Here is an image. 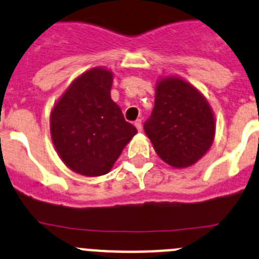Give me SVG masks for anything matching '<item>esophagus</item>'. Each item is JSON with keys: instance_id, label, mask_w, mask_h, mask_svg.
Here are the masks:
<instances>
[{"instance_id": "1", "label": "esophagus", "mask_w": 259, "mask_h": 259, "mask_svg": "<svg viewBox=\"0 0 259 259\" xmlns=\"http://www.w3.org/2000/svg\"><path fill=\"white\" fill-rule=\"evenodd\" d=\"M134 125H135V127H137V130H138V132H142V127H143V126H142V120H141V118L135 121Z\"/></svg>"}]
</instances>
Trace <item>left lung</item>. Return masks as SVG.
Returning <instances> with one entry per match:
<instances>
[{
  "mask_svg": "<svg viewBox=\"0 0 259 259\" xmlns=\"http://www.w3.org/2000/svg\"><path fill=\"white\" fill-rule=\"evenodd\" d=\"M143 127L156 153L173 167L195 164L208 152L215 134L208 101L179 77L158 80L155 107Z\"/></svg>",
  "mask_w": 259,
  "mask_h": 259,
  "instance_id": "left-lung-1",
  "label": "left lung"
}]
</instances>
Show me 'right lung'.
<instances>
[{
    "instance_id": "obj_1",
    "label": "right lung",
    "mask_w": 259,
    "mask_h": 259,
    "mask_svg": "<svg viewBox=\"0 0 259 259\" xmlns=\"http://www.w3.org/2000/svg\"><path fill=\"white\" fill-rule=\"evenodd\" d=\"M113 73L95 67L78 76L55 103L50 133L58 155L74 173L107 174L137 134L111 99Z\"/></svg>"
}]
</instances>
